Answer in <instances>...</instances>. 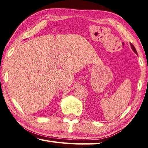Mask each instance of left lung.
<instances>
[{"label":"left lung","instance_id":"obj_1","mask_svg":"<svg viewBox=\"0 0 148 148\" xmlns=\"http://www.w3.org/2000/svg\"><path fill=\"white\" fill-rule=\"evenodd\" d=\"M130 45H131V48H132V50H133V52H135L136 54H137V52H136V48H135V47L133 46V45L131 44V43H130Z\"/></svg>","mask_w":148,"mask_h":148}]
</instances>
